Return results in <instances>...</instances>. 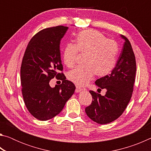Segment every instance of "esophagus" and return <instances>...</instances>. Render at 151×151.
I'll use <instances>...</instances> for the list:
<instances>
[{"instance_id": "obj_1", "label": "esophagus", "mask_w": 151, "mask_h": 151, "mask_svg": "<svg viewBox=\"0 0 151 151\" xmlns=\"http://www.w3.org/2000/svg\"><path fill=\"white\" fill-rule=\"evenodd\" d=\"M82 89H83V88H82L81 87H80V86H79L76 85V89H75L76 93H79V92H80L82 90Z\"/></svg>"}]
</instances>
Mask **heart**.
I'll return each mask as SVG.
<instances>
[{
    "label": "heart",
    "mask_w": 151,
    "mask_h": 151,
    "mask_svg": "<svg viewBox=\"0 0 151 151\" xmlns=\"http://www.w3.org/2000/svg\"><path fill=\"white\" fill-rule=\"evenodd\" d=\"M78 52L85 55V65L68 72L67 78L76 85L83 86L94 75L103 77L112 72L116 65L119 47L115 40L108 39L101 32L86 30L76 35L75 44H67L63 48V60L67 67L75 65Z\"/></svg>",
    "instance_id": "heart-1"
}]
</instances>
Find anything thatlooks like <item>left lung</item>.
<instances>
[{
  "label": "left lung",
  "mask_w": 151,
  "mask_h": 151,
  "mask_svg": "<svg viewBox=\"0 0 151 151\" xmlns=\"http://www.w3.org/2000/svg\"><path fill=\"white\" fill-rule=\"evenodd\" d=\"M121 37L125 41L115 67L109 75L95 81L99 89H106L105 95L89 91L93 101L85 112L99 124H108L118 119L127 108L133 91L136 59L131 42L124 36Z\"/></svg>",
  "instance_id": "8db88e82"
}]
</instances>
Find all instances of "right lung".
<instances>
[{
    "mask_svg": "<svg viewBox=\"0 0 151 151\" xmlns=\"http://www.w3.org/2000/svg\"><path fill=\"white\" fill-rule=\"evenodd\" d=\"M68 29L57 26L37 32L30 39L22 58V97L28 111L40 121H47L59 114L75 90L72 82L66 80L60 59V40ZM55 77L62 83L51 88L49 82Z\"/></svg>",
    "mask_w": 151,
    "mask_h": 151,
    "instance_id": "right-lung-1",
    "label": "right lung"
}]
</instances>
